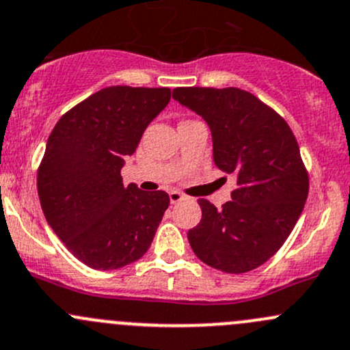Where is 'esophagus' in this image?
<instances>
[{
  "label": "esophagus",
  "instance_id": "esophagus-1",
  "mask_svg": "<svg viewBox=\"0 0 350 350\" xmlns=\"http://www.w3.org/2000/svg\"><path fill=\"white\" fill-rule=\"evenodd\" d=\"M168 197H170L172 204H176V202L185 199V196H183V193H180V192H176V190H172V192L168 193Z\"/></svg>",
  "mask_w": 350,
  "mask_h": 350
}]
</instances>
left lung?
Segmentation results:
<instances>
[{"mask_svg": "<svg viewBox=\"0 0 350 350\" xmlns=\"http://www.w3.org/2000/svg\"><path fill=\"white\" fill-rule=\"evenodd\" d=\"M174 99L204 118L214 163L236 178L217 208L199 199L202 219L187 237L205 265L246 273L268 261L297 224L308 196V174L286 121L237 88H176Z\"/></svg>", "mask_w": 350, "mask_h": 350, "instance_id": "1", "label": "left lung"}]
</instances>
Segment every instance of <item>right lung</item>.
I'll list each match as a JSON object with an SVG mask.
<instances>
[{"label":"right lung","instance_id":"obj_1","mask_svg":"<svg viewBox=\"0 0 350 350\" xmlns=\"http://www.w3.org/2000/svg\"><path fill=\"white\" fill-rule=\"evenodd\" d=\"M170 94L167 88L100 89L50 133L37 176L43 214L89 268H122L148 251L170 197L124 185L121 168Z\"/></svg>","mask_w":350,"mask_h":350}]
</instances>
